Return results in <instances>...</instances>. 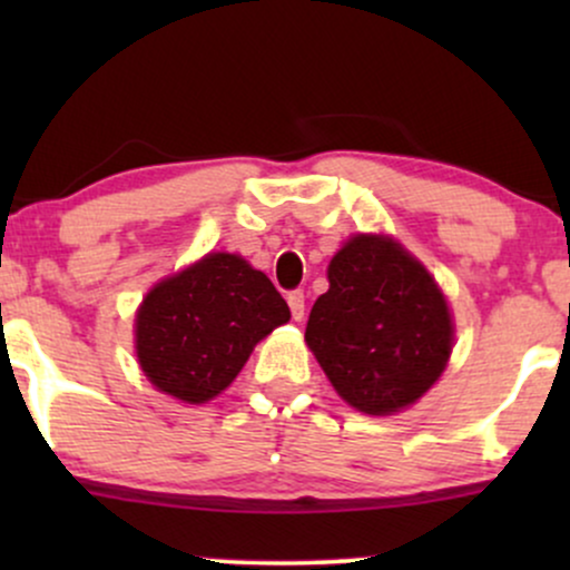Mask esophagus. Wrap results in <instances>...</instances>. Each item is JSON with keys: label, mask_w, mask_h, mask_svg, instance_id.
I'll use <instances>...</instances> for the list:
<instances>
[{"label": "esophagus", "mask_w": 570, "mask_h": 570, "mask_svg": "<svg viewBox=\"0 0 570 570\" xmlns=\"http://www.w3.org/2000/svg\"><path fill=\"white\" fill-rule=\"evenodd\" d=\"M286 303H289V311H292V316L297 318H303L305 316V294L299 292V289H294V292H289L286 294Z\"/></svg>", "instance_id": "obj_1"}]
</instances>
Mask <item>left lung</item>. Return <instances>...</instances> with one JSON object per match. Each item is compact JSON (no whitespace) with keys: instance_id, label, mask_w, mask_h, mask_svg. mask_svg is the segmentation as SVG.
<instances>
[{"instance_id":"1","label":"left lung","mask_w":570,"mask_h":570,"mask_svg":"<svg viewBox=\"0 0 570 570\" xmlns=\"http://www.w3.org/2000/svg\"><path fill=\"white\" fill-rule=\"evenodd\" d=\"M305 340L351 407L389 415L442 375L453 324L426 267L391 238L356 235L332 257Z\"/></svg>"}]
</instances>
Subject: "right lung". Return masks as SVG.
I'll return each mask as SVG.
<instances>
[{
	"label": "right lung",
	"mask_w": 570,
	"mask_h": 570,
	"mask_svg": "<svg viewBox=\"0 0 570 570\" xmlns=\"http://www.w3.org/2000/svg\"><path fill=\"white\" fill-rule=\"evenodd\" d=\"M289 322V305L265 273L235 254H208L160 281L136 316L144 375L181 402L214 399L259 340Z\"/></svg>",
	"instance_id": "right-lung-1"
}]
</instances>
